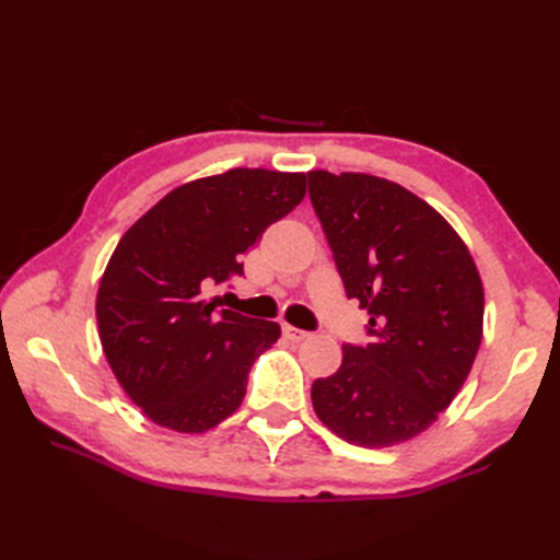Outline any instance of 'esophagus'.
<instances>
[{
  "label": "esophagus",
  "instance_id": "obj_1",
  "mask_svg": "<svg viewBox=\"0 0 560 560\" xmlns=\"http://www.w3.org/2000/svg\"><path fill=\"white\" fill-rule=\"evenodd\" d=\"M283 335H287L293 341H303V339L311 337V331L299 329V327H293V325H283Z\"/></svg>",
  "mask_w": 560,
  "mask_h": 560
}]
</instances>
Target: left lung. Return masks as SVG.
<instances>
[{"mask_svg":"<svg viewBox=\"0 0 560 560\" xmlns=\"http://www.w3.org/2000/svg\"><path fill=\"white\" fill-rule=\"evenodd\" d=\"M311 201L371 343H343L313 383L317 419L361 447L423 433L467 380L483 335V283L440 213L385 177L311 171Z\"/></svg>","mask_w":560,"mask_h":560,"instance_id":"8db88e82","label":"left lung"}]
</instances>
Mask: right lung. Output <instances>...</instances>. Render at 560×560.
Masks as SVG:
<instances>
[{
  "instance_id": "1",
  "label": "right lung",
  "mask_w": 560,
  "mask_h": 560,
  "mask_svg": "<svg viewBox=\"0 0 560 560\" xmlns=\"http://www.w3.org/2000/svg\"><path fill=\"white\" fill-rule=\"evenodd\" d=\"M305 197V173L233 168L185 183L129 229L103 271V353L153 423L205 433L241 407L247 373L281 337L269 319L223 311L209 293Z\"/></svg>"
}]
</instances>
